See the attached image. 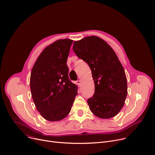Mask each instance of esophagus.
I'll return each instance as SVG.
<instances>
[{
  "instance_id": "obj_1",
  "label": "esophagus",
  "mask_w": 155,
  "mask_h": 155,
  "mask_svg": "<svg viewBox=\"0 0 155 155\" xmlns=\"http://www.w3.org/2000/svg\"><path fill=\"white\" fill-rule=\"evenodd\" d=\"M76 84H77L79 86H81V80H78V81H76Z\"/></svg>"
}]
</instances>
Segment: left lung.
I'll return each mask as SVG.
<instances>
[{
    "label": "left lung",
    "mask_w": 155,
    "mask_h": 155,
    "mask_svg": "<svg viewBox=\"0 0 155 155\" xmlns=\"http://www.w3.org/2000/svg\"><path fill=\"white\" fill-rule=\"evenodd\" d=\"M73 50L92 71L95 92L87 100L91 111L101 118L115 117L124 107L127 95L125 71L115 51L96 36L75 41Z\"/></svg>",
    "instance_id": "left-lung-1"
}]
</instances>
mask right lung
I'll use <instances>...</instances> for the list:
<instances>
[{
	"label": "right lung",
	"mask_w": 155,
	"mask_h": 155,
	"mask_svg": "<svg viewBox=\"0 0 155 155\" xmlns=\"http://www.w3.org/2000/svg\"><path fill=\"white\" fill-rule=\"evenodd\" d=\"M73 40H58L46 47L31 69L30 90L37 110L46 120L55 122L70 112L78 86L68 77L67 59Z\"/></svg>",
	"instance_id": "1"
}]
</instances>
